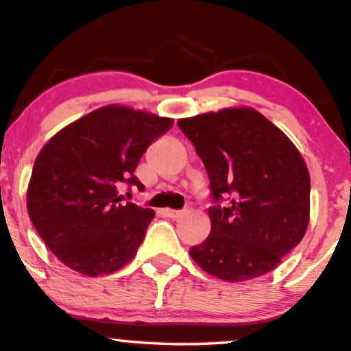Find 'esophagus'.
<instances>
[{
	"instance_id": "34e87169",
	"label": "esophagus",
	"mask_w": 351,
	"mask_h": 351,
	"mask_svg": "<svg viewBox=\"0 0 351 351\" xmlns=\"http://www.w3.org/2000/svg\"><path fill=\"white\" fill-rule=\"evenodd\" d=\"M165 215H167L168 217H171V219H176V217L183 216L184 211H180V209H170V208H167V209H165Z\"/></svg>"
}]
</instances>
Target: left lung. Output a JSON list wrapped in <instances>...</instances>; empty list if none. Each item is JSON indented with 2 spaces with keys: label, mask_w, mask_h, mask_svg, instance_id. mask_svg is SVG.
I'll return each instance as SVG.
<instances>
[{
  "label": "left lung",
  "mask_w": 351,
  "mask_h": 351,
  "mask_svg": "<svg viewBox=\"0 0 351 351\" xmlns=\"http://www.w3.org/2000/svg\"><path fill=\"white\" fill-rule=\"evenodd\" d=\"M178 127L209 176L211 232L189 256L217 279L244 282L274 271L304 239L310 219V175L300 152L252 107H228Z\"/></svg>",
  "instance_id": "8db88e82"
}]
</instances>
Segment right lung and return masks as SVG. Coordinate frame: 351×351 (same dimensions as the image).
I'll return each mask as SVG.
<instances>
[{
	"instance_id": "add662e5",
	"label": "right lung",
	"mask_w": 351,
	"mask_h": 351,
	"mask_svg": "<svg viewBox=\"0 0 351 351\" xmlns=\"http://www.w3.org/2000/svg\"><path fill=\"white\" fill-rule=\"evenodd\" d=\"M173 119L127 106L100 107L59 130L36 158L27 184V215L64 265L88 277L127 265L155 211L122 203V184Z\"/></svg>"
}]
</instances>
